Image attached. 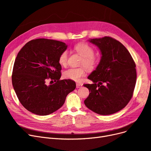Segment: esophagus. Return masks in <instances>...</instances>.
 Instances as JSON below:
<instances>
[{
  "instance_id": "esophagus-1",
  "label": "esophagus",
  "mask_w": 151,
  "mask_h": 151,
  "mask_svg": "<svg viewBox=\"0 0 151 151\" xmlns=\"http://www.w3.org/2000/svg\"><path fill=\"white\" fill-rule=\"evenodd\" d=\"M82 86V85L81 84H79V83H77L76 84V87L77 88H80Z\"/></svg>"
}]
</instances>
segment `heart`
Listing matches in <instances>:
<instances>
[{
	"mask_svg": "<svg viewBox=\"0 0 151 151\" xmlns=\"http://www.w3.org/2000/svg\"><path fill=\"white\" fill-rule=\"evenodd\" d=\"M74 49L77 54L82 58L81 65L85 66L89 70H92L96 68L99 61V58L96 55L93 54L94 50L90 45L86 42H81L76 44ZM67 60L68 52L67 50H64L59 57V63L62 66H65L67 64ZM86 72L87 70L84 67L79 68H70L64 72V76L67 79L79 82L81 78L86 75Z\"/></svg>",
	"mask_w": 151,
	"mask_h": 151,
	"instance_id": "b5f03b06",
	"label": "heart"
}]
</instances>
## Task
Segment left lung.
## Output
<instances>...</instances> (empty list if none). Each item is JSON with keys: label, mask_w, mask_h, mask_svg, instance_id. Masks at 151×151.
Here are the masks:
<instances>
[{"label": "left lung", "mask_w": 151, "mask_h": 151, "mask_svg": "<svg viewBox=\"0 0 151 151\" xmlns=\"http://www.w3.org/2000/svg\"><path fill=\"white\" fill-rule=\"evenodd\" d=\"M98 47L101 59L88 76L93 83L84 84L89 90L84 104L101 115H110L125 107L133 95L136 83V64L127 49L111 37L91 39Z\"/></svg>", "instance_id": "obj_1"}]
</instances>
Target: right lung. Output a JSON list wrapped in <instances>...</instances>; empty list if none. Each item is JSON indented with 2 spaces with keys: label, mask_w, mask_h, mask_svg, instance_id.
<instances>
[{
  "label": "right lung",
  "mask_w": 151,
  "mask_h": 151,
  "mask_svg": "<svg viewBox=\"0 0 151 151\" xmlns=\"http://www.w3.org/2000/svg\"><path fill=\"white\" fill-rule=\"evenodd\" d=\"M67 47L60 41L37 39L29 41L19 51L12 82L20 102L27 111L39 116L49 115L63 106L67 96L76 89L74 81L60 80L59 57ZM48 79L55 83L47 85Z\"/></svg>",
  "instance_id": "obj_1"
}]
</instances>
